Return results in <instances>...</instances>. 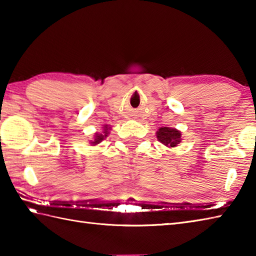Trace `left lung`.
Masks as SVG:
<instances>
[{
    "mask_svg": "<svg viewBox=\"0 0 256 256\" xmlns=\"http://www.w3.org/2000/svg\"><path fill=\"white\" fill-rule=\"evenodd\" d=\"M156 135L160 143H162L165 146H170V148H174V146L180 143L182 134L176 128H160L157 131Z\"/></svg>",
    "mask_w": 256,
    "mask_h": 256,
    "instance_id": "1",
    "label": "left lung"
}]
</instances>
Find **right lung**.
<instances>
[{"label":"right lung","instance_id":"obj_1","mask_svg":"<svg viewBox=\"0 0 256 256\" xmlns=\"http://www.w3.org/2000/svg\"><path fill=\"white\" fill-rule=\"evenodd\" d=\"M103 132L102 134H96V138H94V142H92V144H99L102 140H104V138H106L108 136V125H106L104 126V128H103Z\"/></svg>","mask_w":256,"mask_h":256}]
</instances>
